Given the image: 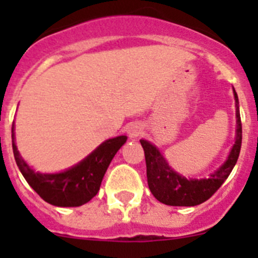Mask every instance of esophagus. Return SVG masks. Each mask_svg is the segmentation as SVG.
Listing matches in <instances>:
<instances>
[{
    "label": "esophagus",
    "instance_id": "1",
    "mask_svg": "<svg viewBox=\"0 0 258 258\" xmlns=\"http://www.w3.org/2000/svg\"><path fill=\"white\" fill-rule=\"evenodd\" d=\"M142 133L143 127L140 122H134V124H132L131 126H129V131H127V134H129L131 138H138Z\"/></svg>",
    "mask_w": 258,
    "mask_h": 258
}]
</instances>
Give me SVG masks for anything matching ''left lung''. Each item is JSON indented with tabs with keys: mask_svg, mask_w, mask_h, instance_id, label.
<instances>
[{
	"mask_svg": "<svg viewBox=\"0 0 258 258\" xmlns=\"http://www.w3.org/2000/svg\"><path fill=\"white\" fill-rule=\"evenodd\" d=\"M235 93V90H234ZM236 103V138L235 145L229 155L226 163L220 166L207 179H187L175 173L168 165L159 150L147 141L142 140L145 150L146 168H147V182L150 191L163 204L173 207H194L207 202L222 183L227 179L234 169L241 147V120L239 112L238 95L235 94Z\"/></svg>",
	"mask_w": 258,
	"mask_h": 258,
	"instance_id": "left-lung-1",
	"label": "left lung"
}]
</instances>
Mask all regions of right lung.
<instances>
[{
	"label": "right lung",
	"mask_w": 258,
	"mask_h": 258,
	"mask_svg": "<svg viewBox=\"0 0 258 258\" xmlns=\"http://www.w3.org/2000/svg\"><path fill=\"white\" fill-rule=\"evenodd\" d=\"M11 133L14 157L23 177L40 198L56 207H80L90 202L99 191L111 160L126 142L125 136L116 137L102 143L94 152L74 168L58 174H41L35 173L20 157L14 143V124Z\"/></svg>",
	"instance_id": "1"
}]
</instances>
